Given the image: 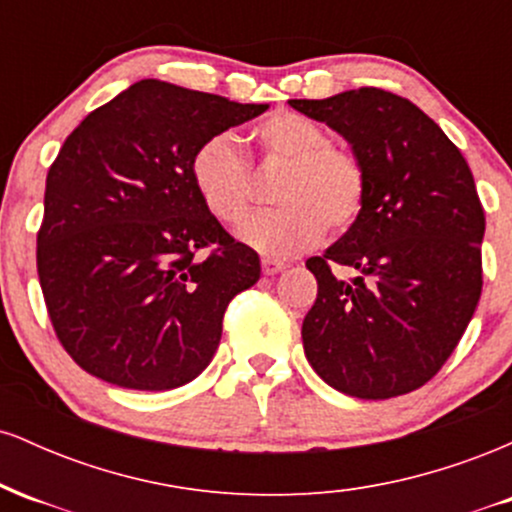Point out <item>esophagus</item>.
I'll use <instances>...</instances> for the list:
<instances>
[{
    "label": "esophagus",
    "instance_id": "1",
    "mask_svg": "<svg viewBox=\"0 0 512 512\" xmlns=\"http://www.w3.org/2000/svg\"><path fill=\"white\" fill-rule=\"evenodd\" d=\"M281 269H286V262H281V260H272V257H264V260H262V272L267 274V276L279 274Z\"/></svg>",
    "mask_w": 512,
    "mask_h": 512
}]
</instances>
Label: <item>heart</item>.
<instances>
[{
  "label": "heart",
  "mask_w": 512,
  "mask_h": 512,
  "mask_svg": "<svg viewBox=\"0 0 512 512\" xmlns=\"http://www.w3.org/2000/svg\"><path fill=\"white\" fill-rule=\"evenodd\" d=\"M264 163L284 168L274 190L279 209L255 214L240 226L238 238L260 255L286 260L315 248L332 233H344L361 216L368 178L361 158L308 117L274 113L250 129ZM190 180L202 207L223 226L248 216L255 178L228 132L204 139L190 156Z\"/></svg>",
  "instance_id": "obj_1"
}]
</instances>
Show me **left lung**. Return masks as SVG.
<instances>
[{
    "label": "left lung",
    "mask_w": 512,
    "mask_h": 512,
    "mask_svg": "<svg viewBox=\"0 0 512 512\" xmlns=\"http://www.w3.org/2000/svg\"><path fill=\"white\" fill-rule=\"evenodd\" d=\"M291 105L342 134L368 178L358 221L305 262L317 279L305 356L344 395L419 390L460 344L484 284L472 170L424 110L383 88Z\"/></svg>",
    "instance_id": "1"
}]
</instances>
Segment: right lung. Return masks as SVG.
Masks as SVG:
<instances>
[{"mask_svg": "<svg viewBox=\"0 0 512 512\" xmlns=\"http://www.w3.org/2000/svg\"><path fill=\"white\" fill-rule=\"evenodd\" d=\"M267 108L142 79L64 139L35 260L57 339L86 373L158 392L209 366L260 257L202 207L190 156Z\"/></svg>", "mask_w": 512, "mask_h": 512, "instance_id": "obj_1", "label": "right lung"}]
</instances>
